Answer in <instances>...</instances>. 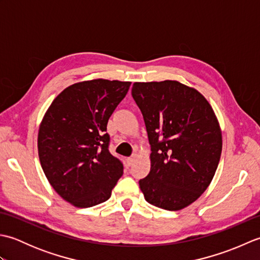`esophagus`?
Segmentation results:
<instances>
[{
    "mask_svg": "<svg viewBox=\"0 0 260 260\" xmlns=\"http://www.w3.org/2000/svg\"><path fill=\"white\" fill-rule=\"evenodd\" d=\"M136 158H137V154L133 153V154H132V156H129L128 158H127V164H128L129 167H131V165L135 162Z\"/></svg>",
    "mask_w": 260,
    "mask_h": 260,
    "instance_id": "34e87169",
    "label": "esophagus"
}]
</instances>
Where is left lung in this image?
<instances>
[{
    "instance_id": "1",
    "label": "left lung",
    "mask_w": 260,
    "mask_h": 260,
    "mask_svg": "<svg viewBox=\"0 0 260 260\" xmlns=\"http://www.w3.org/2000/svg\"><path fill=\"white\" fill-rule=\"evenodd\" d=\"M132 96L144 117L151 170L140 180L145 200L178 211L211 183L222 151V134L202 93L176 80L134 82Z\"/></svg>"
}]
</instances>
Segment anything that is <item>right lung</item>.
I'll return each instance as SVG.
<instances>
[{"mask_svg": "<svg viewBox=\"0 0 260 260\" xmlns=\"http://www.w3.org/2000/svg\"><path fill=\"white\" fill-rule=\"evenodd\" d=\"M129 81L93 79L66 88L53 99L39 127L38 153L49 183L77 208L105 202L123 175L108 151V119Z\"/></svg>", "mask_w": 260, "mask_h": 260, "instance_id": "add662e5", "label": "right lung"}]
</instances>
